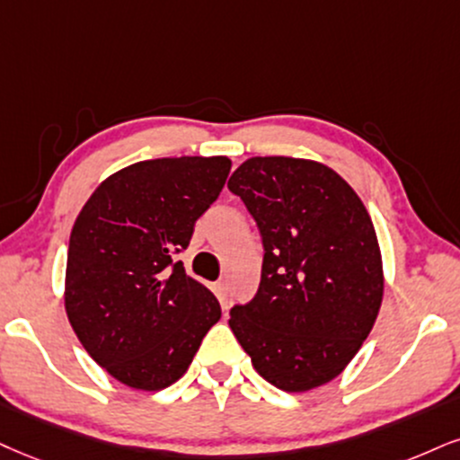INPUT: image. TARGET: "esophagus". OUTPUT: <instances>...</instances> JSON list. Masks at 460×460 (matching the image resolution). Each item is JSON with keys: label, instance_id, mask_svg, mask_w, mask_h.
Here are the masks:
<instances>
[{"label": "esophagus", "instance_id": "1", "mask_svg": "<svg viewBox=\"0 0 460 460\" xmlns=\"http://www.w3.org/2000/svg\"><path fill=\"white\" fill-rule=\"evenodd\" d=\"M213 292H215V296L221 300V303H226V300H228V281H226V279L215 281L213 283Z\"/></svg>", "mask_w": 460, "mask_h": 460}]
</instances>
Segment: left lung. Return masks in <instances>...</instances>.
I'll return each mask as SVG.
<instances>
[{"label":"left lung","instance_id":"8db88e82","mask_svg":"<svg viewBox=\"0 0 460 460\" xmlns=\"http://www.w3.org/2000/svg\"><path fill=\"white\" fill-rule=\"evenodd\" d=\"M262 236L258 292L230 328L266 382L305 393L348 367L371 332L384 279L377 236L356 191L324 164L252 157L234 170Z\"/></svg>","mask_w":460,"mask_h":460}]
</instances>
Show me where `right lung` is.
Instances as JSON below:
<instances>
[{
	"label": "right lung",
	"instance_id": "obj_1",
	"mask_svg": "<svg viewBox=\"0 0 460 460\" xmlns=\"http://www.w3.org/2000/svg\"><path fill=\"white\" fill-rule=\"evenodd\" d=\"M228 157H162L106 179L76 217L66 311L78 341L112 377L162 390L187 371L221 317L217 298L177 258L224 190Z\"/></svg>",
	"mask_w": 460,
	"mask_h": 460
}]
</instances>
